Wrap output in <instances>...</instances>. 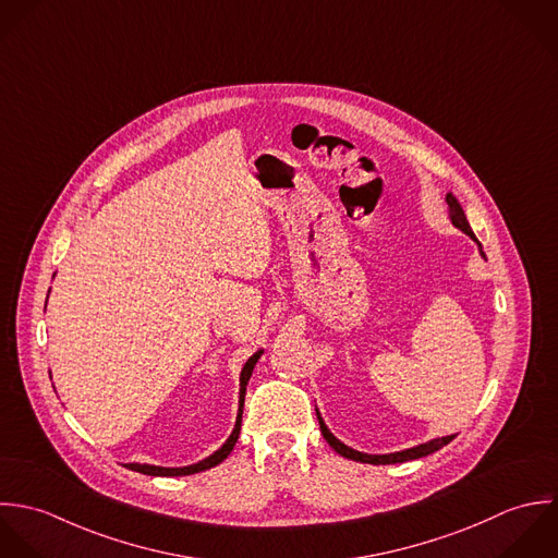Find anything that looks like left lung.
<instances>
[{
  "instance_id": "obj_1",
  "label": "left lung",
  "mask_w": 558,
  "mask_h": 558,
  "mask_svg": "<svg viewBox=\"0 0 558 558\" xmlns=\"http://www.w3.org/2000/svg\"><path fill=\"white\" fill-rule=\"evenodd\" d=\"M446 203H448V216H450V222H452V226H457V228H459L461 232H465L472 241H476L478 252H481V256L485 258V252H483V247H481V243H478L476 234L472 232L470 223L465 220V214H463V209H461L459 201H457L452 194H448V196H446ZM317 418H319V427H322V434H324L326 442L332 446L338 454H342V457H347V459H353V461L373 463V465L403 463V461H412V459H418V457H427V454H432V452L440 450V448L448 445L450 440H454V436H446V438H436V440H429V442H425V445L412 446V448L397 450V452H388V454H368V452H360V450H353L351 446L342 445V442L336 438L335 434L326 427V423H324V418H322L319 410H317Z\"/></svg>"
}]
</instances>
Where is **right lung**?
Wrapping results in <instances>:
<instances>
[{"label":"right lung","instance_id":"obj_1","mask_svg":"<svg viewBox=\"0 0 558 558\" xmlns=\"http://www.w3.org/2000/svg\"><path fill=\"white\" fill-rule=\"evenodd\" d=\"M263 355V349H258L254 355H250V360L243 364L241 368V377H239V412H236V421H234V429L228 436V440L223 442L222 448H218L214 454H209L207 459L192 463V465H183V468H163V465H150V463H124L129 470L140 472V474H148V476H187V474H196L203 470H209L218 463H222L223 459L230 454V450L236 445L239 432H241V416H243V399H245V386L250 381V375L258 362V357Z\"/></svg>","mask_w":558,"mask_h":558}]
</instances>
